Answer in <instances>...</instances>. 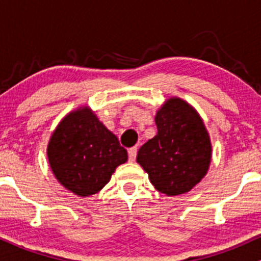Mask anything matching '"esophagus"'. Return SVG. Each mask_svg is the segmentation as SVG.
I'll return each mask as SVG.
<instances>
[{"label":"esophagus","mask_w":261,"mask_h":261,"mask_svg":"<svg viewBox=\"0 0 261 261\" xmlns=\"http://www.w3.org/2000/svg\"><path fill=\"white\" fill-rule=\"evenodd\" d=\"M128 161L130 162H134L136 160V155H137V147H131L128 149Z\"/></svg>","instance_id":"1"}]
</instances>
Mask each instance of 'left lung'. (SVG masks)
Listing matches in <instances>:
<instances>
[{"mask_svg": "<svg viewBox=\"0 0 261 261\" xmlns=\"http://www.w3.org/2000/svg\"><path fill=\"white\" fill-rule=\"evenodd\" d=\"M158 133L137 152V163L161 193L190 191L207 173L212 146L201 116L180 98H170L155 114Z\"/></svg>", "mask_w": 261, "mask_h": 261, "instance_id": "obj_1", "label": "left lung"}]
</instances>
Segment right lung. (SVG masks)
<instances>
[{"label": "right lung", "mask_w": 261, "mask_h": 261, "mask_svg": "<svg viewBox=\"0 0 261 261\" xmlns=\"http://www.w3.org/2000/svg\"><path fill=\"white\" fill-rule=\"evenodd\" d=\"M47 160L60 184L85 197L106 187L116 167L127 161V152L97 115L82 107L56 126L47 145Z\"/></svg>", "instance_id": "add662e5"}]
</instances>
